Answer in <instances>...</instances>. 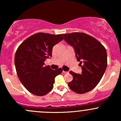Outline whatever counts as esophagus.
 Segmentation results:
<instances>
[{
  "label": "esophagus",
  "mask_w": 121,
  "mask_h": 121,
  "mask_svg": "<svg viewBox=\"0 0 121 121\" xmlns=\"http://www.w3.org/2000/svg\"><path fill=\"white\" fill-rule=\"evenodd\" d=\"M63 73H67V72H67V71H63Z\"/></svg>",
  "instance_id": "esophagus-1"
}]
</instances>
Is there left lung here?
Returning a JSON list of instances; mask_svg holds the SVG:
<instances>
[{
  "label": "left lung",
  "mask_w": 121,
  "mask_h": 121,
  "mask_svg": "<svg viewBox=\"0 0 121 121\" xmlns=\"http://www.w3.org/2000/svg\"><path fill=\"white\" fill-rule=\"evenodd\" d=\"M64 40L73 46L82 73L70 71L73 79L68 83L71 90L78 94L91 91L99 83L107 66L106 49L95 38L83 32L64 34Z\"/></svg>",
  "instance_id": "obj_1"
}]
</instances>
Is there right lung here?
<instances>
[{"label": "right lung", "mask_w": 121, "mask_h": 121, "mask_svg": "<svg viewBox=\"0 0 121 121\" xmlns=\"http://www.w3.org/2000/svg\"><path fill=\"white\" fill-rule=\"evenodd\" d=\"M63 39V34L39 32L25 39L18 48L14 58L18 77L33 95L42 96L50 92L55 77L63 72L61 68L53 70L49 65H44L46 59L52 57L53 47Z\"/></svg>", "instance_id": "1"}]
</instances>
